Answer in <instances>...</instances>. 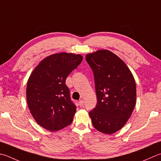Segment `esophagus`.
<instances>
[{"label": "esophagus", "mask_w": 161, "mask_h": 161, "mask_svg": "<svg viewBox=\"0 0 161 161\" xmlns=\"http://www.w3.org/2000/svg\"><path fill=\"white\" fill-rule=\"evenodd\" d=\"M79 105H80V106H82L84 105V100H81L79 101Z\"/></svg>", "instance_id": "esophagus-1"}]
</instances>
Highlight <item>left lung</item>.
<instances>
[{
    "label": "left lung",
    "mask_w": 161,
    "mask_h": 161,
    "mask_svg": "<svg viewBox=\"0 0 161 161\" xmlns=\"http://www.w3.org/2000/svg\"><path fill=\"white\" fill-rule=\"evenodd\" d=\"M93 71L97 103L89 112L93 127L111 135L124 126L136 103V84L124 61L108 49L87 53Z\"/></svg>",
    "instance_id": "1"
}]
</instances>
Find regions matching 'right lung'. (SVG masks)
Masks as SVG:
<instances>
[{"instance_id":"add662e5","label":"right lung","mask_w":161,"mask_h":161,"mask_svg":"<svg viewBox=\"0 0 161 161\" xmlns=\"http://www.w3.org/2000/svg\"><path fill=\"white\" fill-rule=\"evenodd\" d=\"M83 57L72 53L47 56L31 72L27 81L26 100L31 114L41 127L51 132L70 125L76 112L65 80Z\"/></svg>"}]
</instances>
